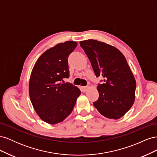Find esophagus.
<instances>
[{
	"instance_id": "34e87169",
	"label": "esophagus",
	"mask_w": 157,
	"mask_h": 157,
	"mask_svg": "<svg viewBox=\"0 0 157 157\" xmlns=\"http://www.w3.org/2000/svg\"><path fill=\"white\" fill-rule=\"evenodd\" d=\"M88 88V87L86 86H82V92H86V90H87V89Z\"/></svg>"
}]
</instances>
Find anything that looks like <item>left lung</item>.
Segmentation results:
<instances>
[{"label":"left lung","instance_id":"1","mask_svg":"<svg viewBox=\"0 0 157 157\" xmlns=\"http://www.w3.org/2000/svg\"><path fill=\"white\" fill-rule=\"evenodd\" d=\"M80 45L96 77L104 78V82L98 84L99 98L93 103L94 107L104 117L120 118L134 103L136 88V80L124 56L115 47L96 40L80 41Z\"/></svg>","mask_w":157,"mask_h":157}]
</instances>
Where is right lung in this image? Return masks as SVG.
Instances as JSON below:
<instances>
[{
  "instance_id": "add662e5",
  "label": "right lung",
  "mask_w": 157,
  "mask_h": 157,
  "mask_svg": "<svg viewBox=\"0 0 157 157\" xmlns=\"http://www.w3.org/2000/svg\"><path fill=\"white\" fill-rule=\"evenodd\" d=\"M77 42L66 41L46 50L33 67L29 85L32 105L41 119L50 124L62 122L72 112L80 90L69 82L68 57Z\"/></svg>"
}]
</instances>
